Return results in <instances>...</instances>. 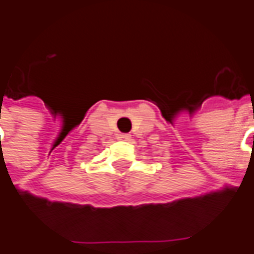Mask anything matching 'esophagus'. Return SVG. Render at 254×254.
<instances>
[{
    "label": "esophagus",
    "mask_w": 254,
    "mask_h": 254,
    "mask_svg": "<svg viewBox=\"0 0 254 254\" xmlns=\"http://www.w3.org/2000/svg\"><path fill=\"white\" fill-rule=\"evenodd\" d=\"M130 135L128 134H120L119 135V139H123V141H130Z\"/></svg>",
    "instance_id": "1"
}]
</instances>
